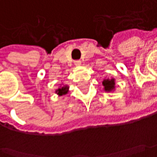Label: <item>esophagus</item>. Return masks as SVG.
<instances>
[{
    "mask_svg": "<svg viewBox=\"0 0 157 157\" xmlns=\"http://www.w3.org/2000/svg\"><path fill=\"white\" fill-rule=\"evenodd\" d=\"M75 65L76 67H80V66L82 65V61H81V60H75Z\"/></svg>",
    "mask_w": 157,
    "mask_h": 157,
    "instance_id": "obj_1",
    "label": "esophagus"
}]
</instances>
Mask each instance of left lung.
I'll use <instances>...</instances> for the list:
<instances>
[{
    "instance_id": "1",
    "label": "left lung",
    "mask_w": 157,
    "mask_h": 157,
    "mask_svg": "<svg viewBox=\"0 0 157 157\" xmlns=\"http://www.w3.org/2000/svg\"><path fill=\"white\" fill-rule=\"evenodd\" d=\"M102 85L105 92H113L115 90V79L104 78L102 81Z\"/></svg>"
}]
</instances>
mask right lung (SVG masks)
Masks as SVG:
<instances>
[{"instance_id": "1", "label": "right lung", "mask_w": 157, "mask_h": 157, "mask_svg": "<svg viewBox=\"0 0 157 157\" xmlns=\"http://www.w3.org/2000/svg\"><path fill=\"white\" fill-rule=\"evenodd\" d=\"M68 91H69V86H68V85L64 84V83H60L59 87L55 90V93H56L58 96L61 97V96H63V95L67 94Z\"/></svg>"}]
</instances>
